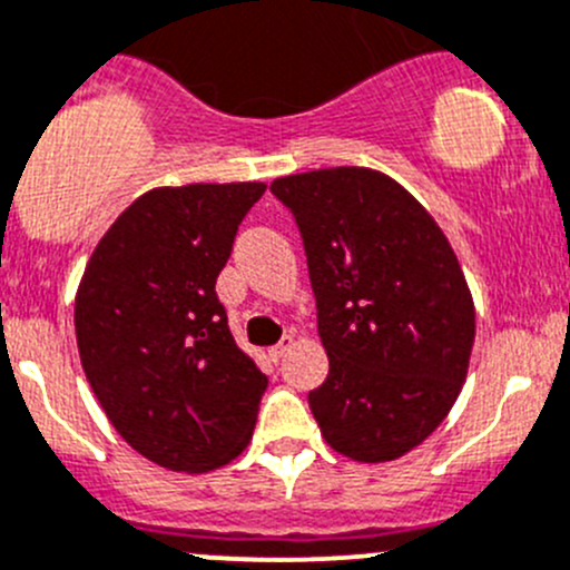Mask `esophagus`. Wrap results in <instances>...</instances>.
<instances>
[{
	"instance_id": "obj_1",
	"label": "esophagus",
	"mask_w": 570,
	"mask_h": 570,
	"mask_svg": "<svg viewBox=\"0 0 570 570\" xmlns=\"http://www.w3.org/2000/svg\"><path fill=\"white\" fill-rule=\"evenodd\" d=\"M292 342H295V340H292V336H284V340H281L278 345L269 347V358H273V362H281V358H284V353L292 347Z\"/></svg>"
}]
</instances>
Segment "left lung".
<instances>
[{"label":"left lung","instance_id":"left-lung-1","mask_svg":"<svg viewBox=\"0 0 570 570\" xmlns=\"http://www.w3.org/2000/svg\"><path fill=\"white\" fill-rule=\"evenodd\" d=\"M301 228L328 379L308 392L325 443L356 462L409 454L445 420L476 308L432 214L401 184L331 167L269 186Z\"/></svg>","mask_w":570,"mask_h":570}]
</instances>
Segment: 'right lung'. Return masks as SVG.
<instances>
[{"label": "right lung", "instance_id": "right-lung-1", "mask_svg": "<svg viewBox=\"0 0 570 570\" xmlns=\"http://www.w3.org/2000/svg\"><path fill=\"white\" fill-rule=\"evenodd\" d=\"M264 189L147 191L82 273L75 331L88 384L125 443L169 471L223 468L253 438L267 375L234 342L214 286Z\"/></svg>", "mask_w": 570, "mask_h": 570}]
</instances>
